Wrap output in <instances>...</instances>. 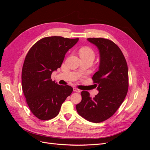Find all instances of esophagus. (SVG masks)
<instances>
[{"instance_id":"1","label":"esophagus","mask_w":150,"mask_h":150,"mask_svg":"<svg viewBox=\"0 0 150 150\" xmlns=\"http://www.w3.org/2000/svg\"><path fill=\"white\" fill-rule=\"evenodd\" d=\"M73 91L74 92H76V93H79L80 92V90L78 89V88H73Z\"/></svg>"}]
</instances>
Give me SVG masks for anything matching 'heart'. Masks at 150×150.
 <instances>
[{"instance_id":"obj_1","label":"heart","mask_w":150,"mask_h":150,"mask_svg":"<svg viewBox=\"0 0 150 150\" xmlns=\"http://www.w3.org/2000/svg\"><path fill=\"white\" fill-rule=\"evenodd\" d=\"M80 56H91L94 58V53L89 47H83L79 50Z\"/></svg>"}]
</instances>
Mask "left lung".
Masks as SVG:
<instances>
[{"instance_id": "left-lung-1", "label": "left lung", "mask_w": 150, "mask_h": 150, "mask_svg": "<svg viewBox=\"0 0 150 150\" xmlns=\"http://www.w3.org/2000/svg\"><path fill=\"white\" fill-rule=\"evenodd\" d=\"M99 54L98 71L93 76L99 91L94 98L81 92L82 100L76 105L78 114L89 121L100 122L115 114L128 93V69L123 54L111 40L88 38Z\"/></svg>"}]
</instances>
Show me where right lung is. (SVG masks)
I'll use <instances>...</instances> for the list:
<instances>
[{"instance_id": "obj_1", "label": "right lung", "mask_w": 150, "mask_h": 150, "mask_svg": "<svg viewBox=\"0 0 150 150\" xmlns=\"http://www.w3.org/2000/svg\"><path fill=\"white\" fill-rule=\"evenodd\" d=\"M79 39L52 36L39 40L30 48L22 71V88L33 115L41 120L57 116L62 104L71 95L70 86L59 85L51 79L61 66L66 54Z\"/></svg>"}]
</instances>
